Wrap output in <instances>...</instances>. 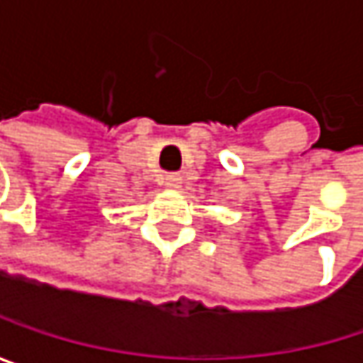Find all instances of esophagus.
<instances>
[{"label": "esophagus", "mask_w": 363, "mask_h": 363, "mask_svg": "<svg viewBox=\"0 0 363 363\" xmlns=\"http://www.w3.org/2000/svg\"><path fill=\"white\" fill-rule=\"evenodd\" d=\"M164 184H166L168 189H181L182 177H181V174H166V179H164Z\"/></svg>", "instance_id": "34e87169"}]
</instances>
